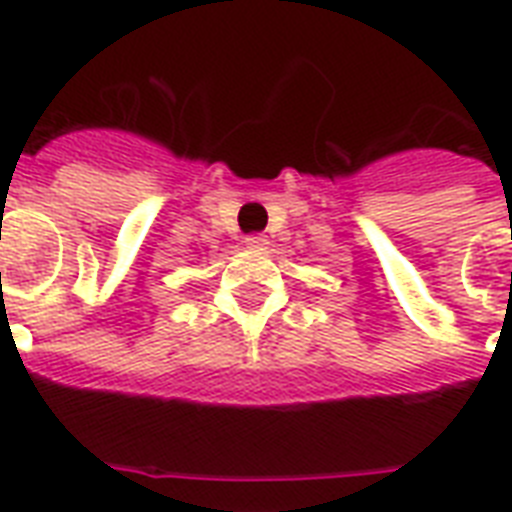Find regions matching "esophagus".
Instances as JSON below:
<instances>
[{"label": "esophagus", "mask_w": 512, "mask_h": 512, "mask_svg": "<svg viewBox=\"0 0 512 512\" xmlns=\"http://www.w3.org/2000/svg\"><path fill=\"white\" fill-rule=\"evenodd\" d=\"M244 244H247L249 249H265L268 247V236H265V233H249L247 239H244Z\"/></svg>", "instance_id": "1"}]
</instances>
